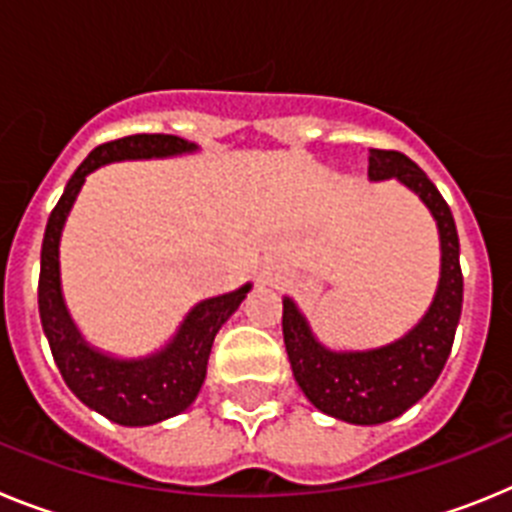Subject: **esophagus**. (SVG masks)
I'll return each mask as SVG.
<instances>
[{"label":"esophagus","instance_id":"34e87169","mask_svg":"<svg viewBox=\"0 0 512 512\" xmlns=\"http://www.w3.org/2000/svg\"><path fill=\"white\" fill-rule=\"evenodd\" d=\"M277 279H279L277 266H274V264H264L259 269V277H256V282H259L261 287H274V284H277Z\"/></svg>","mask_w":512,"mask_h":512}]
</instances>
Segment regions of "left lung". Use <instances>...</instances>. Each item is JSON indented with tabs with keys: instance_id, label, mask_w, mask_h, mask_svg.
I'll return each mask as SVG.
<instances>
[{
	"instance_id": "left-lung-1",
	"label": "left lung",
	"mask_w": 512,
	"mask_h": 512,
	"mask_svg": "<svg viewBox=\"0 0 512 512\" xmlns=\"http://www.w3.org/2000/svg\"><path fill=\"white\" fill-rule=\"evenodd\" d=\"M369 179L400 182L436 220L441 241V277L431 307L405 336L387 346L336 351L318 341L305 312L292 297L282 300L284 346L300 390L320 413L354 425L395 420L428 395L451 354L464 297L459 235L454 215L436 184L408 156L377 148L369 153Z\"/></svg>"
}]
</instances>
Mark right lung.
Wrapping results in <instances>:
<instances>
[{
	"instance_id": "1",
	"label": "right lung",
	"mask_w": 512,
	"mask_h": 512,
	"mask_svg": "<svg viewBox=\"0 0 512 512\" xmlns=\"http://www.w3.org/2000/svg\"><path fill=\"white\" fill-rule=\"evenodd\" d=\"M194 151H197V143H189L179 135L143 133L102 143L74 171L45 225L38 284L43 333L51 343L53 359L61 369L63 382L69 384V390L87 408L97 410L99 415L117 425L140 428V425L161 423V420L184 413L197 400L217 330L223 328L225 320L246 300L251 282L225 295L197 302L184 315L182 325L176 328L169 343L153 354L120 359V356L94 348L71 320V312L63 300L61 261H58L63 225L87 176L99 166L115 164V161L171 158Z\"/></svg>"
}]
</instances>
